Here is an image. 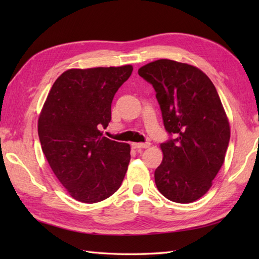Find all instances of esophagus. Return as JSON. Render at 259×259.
Masks as SVG:
<instances>
[{"instance_id":"1","label":"esophagus","mask_w":259,"mask_h":259,"mask_svg":"<svg viewBox=\"0 0 259 259\" xmlns=\"http://www.w3.org/2000/svg\"><path fill=\"white\" fill-rule=\"evenodd\" d=\"M133 147L136 148V149H145V148H149L150 144L149 142H145V144H142V142H138V144H133Z\"/></svg>"}]
</instances>
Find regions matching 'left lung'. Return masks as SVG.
Returning a JSON list of instances; mask_svg holds the SVG:
<instances>
[{"label":"left lung","instance_id":"left-lung-1","mask_svg":"<svg viewBox=\"0 0 259 259\" xmlns=\"http://www.w3.org/2000/svg\"><path fill=\"white\" fill-rule=\"evenodd\" d=\"M138 73L155 89L170 135L160 145L163 159L155 171L157 188L175 202L199 199L221 170L230 139L216 88L201 70L168 59L148 63Z\"/></svg>","mask_w":259,"mask_h":259}]
</instances>
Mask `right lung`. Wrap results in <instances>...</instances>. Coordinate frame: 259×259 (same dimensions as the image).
Masks as SVG:
<instances>
[{"instance_id":"right-lung-1","label":"right lung","mask_w":259,"mask_h":259,"mask_svg":"<svg viewBox=\"0 0 259 259\" xmlns=\"http://www.w3.org/2000/svg\"><path fill=\"white\" fill-rule=\"evenodd\" d=\"M133 65L70 69L54 82L38 118L42 151L75 200L95 203L117 191L130 161V146L103 137L115 92Z\"/></svg>"}]
</instances>
